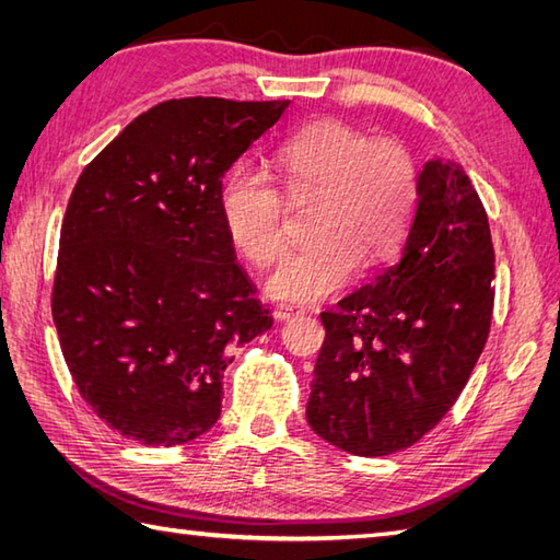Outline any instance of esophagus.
<instances>
[{"label":"esophagus","instance_id":"obj_1","mask_svg":"<svg viewBox=\"0 0 560 560\" xmlns=\"http://www.w3.org/2000/svg\"><path fill=\"white\" fill-rule=\"evenodd\" d=\"M303 313H305L303 307L293 305V303H279L277 307H273V317L277 319H291V317H299Z\"/></svg>","mask_w":560,"mask_h":560}]
</instances>
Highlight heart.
Masks as SVG:
<instances>
[{"mask_svg": "<svg viewBox=\"0 0 560 560\" xmlns=\"http://www.w3.org/2000/svg\"><path fill=\"white\" fill-rule=\"evenodd\" d=\"M293 199L315 197L313 241L291 247L269 273L267 291L287 301H323L397 253L419 199V165L397 139H373L341 120L293 132L273 153ZM225 235L265 267L283 245V195L259 165H235L219 195Z\"/></svg>", "mask_w": 560, "mask_h": 560, "instance_id": "b5f03b06", "label": "heart"}]
</instances>
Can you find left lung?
<instances>
[{"label": "left lung", "mask_w": 560, "mask_h": 560, "mask_svg": "<svg viewBox=\"0 0 560 560\" xmlns=\"http://www.w3.org/2000/svg\"><path fill=\"white\" fill-rule=\"evenodd\" d=\"M489 217L455 161H428L401 255L335 311L305 419L343 452L383 457L443 421L477 365L493 317Z\"/></svg>", "instance_id": "1"}]
</instances>
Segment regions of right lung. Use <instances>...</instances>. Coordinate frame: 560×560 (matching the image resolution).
Returning <instances> with one entry per match:
<instances>
[{
    "instance_id": "obj_1",
    "label": "right lung",
    "mask_w": 560,
    "mask_h": 560,
    "mask_svg": "<svg viewBox=\"0 0 560 560\" xmlns=\"http://www.w3.org/2000/svg\"><path fill=\"white\" fill-rule=\"evenodd\" d=\"M289 101L173 98L135 117L71 189L52 319L98 419L171 447L217 423L235 347L271 315L235 265L223 175Z\"/></svg>"
}]
</instances>
